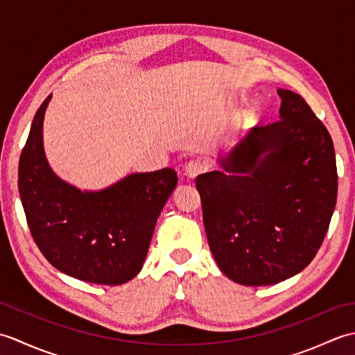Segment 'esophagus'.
Masks as SVG:
<instances>
[{"mask_svg":"<svg viewBox=\"0 0 355 355\" xmlns=\"http://www.w3.org/2000/svg\"><path fill=\"white\" fill-rule=\"evenodd\" d=\"M205 171H206L205 163H202L201 160H198V158H195V160H191L189 163L186 164L184 175L189 177V178H195V177H198L200 173H202Z\"/></svg>","mask_w":355,"mask_h":355,"instance_id":"esophagus-1","label":"esophagus"}]
</instances>
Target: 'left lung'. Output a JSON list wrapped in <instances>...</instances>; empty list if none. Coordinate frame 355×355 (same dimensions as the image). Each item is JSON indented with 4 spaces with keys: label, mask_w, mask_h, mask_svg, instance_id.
<instances>
[{
    "label": "left lung",
    "mask_w": 355,
    "mask_h": 355,
    "mask_svg": "<svg viewBox=\"0 0 355 355\" xmlns=\"http://www.w3.org/2000/svg\"><path fill=\"white\" fill-rule=\"evenodd\" d=\"M277 122L253 130L195 180L223 273L243 285L285 281L310 263L337 200L333 139L302 96L277 89Z\"/></svg>",
    "instance_id": "obj_1"
}]
</instances>
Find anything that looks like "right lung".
<instances>
[{
	"mask_svg": "<svg viewBox=\"0 0 355 355\" xmlns=\"http://www.w3.org/2000/svg\"><path fill=\"white\" fill-rule=\"evenodd\" d=\"M50 99L36 111L19 157L18 189L30 233L45 259L62 273L92 284H125L143 267L177 172L131 173L96 192L64 182L44 153L42 123Z\"/></svg>",
	"mask_w": 355,
	"mask_h": 355,
	"instance_id": "add662e5",
	"label": "right lung"
}]
</instances>
